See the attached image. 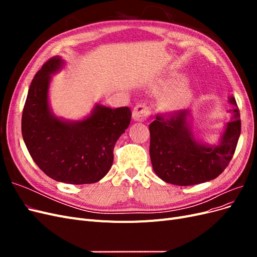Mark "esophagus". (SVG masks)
I'll list each match as a JSON object with an SVG mask.
<instances>
[{
  "instance_id": "esophagus-1",
  "label": "esophagus",
  "mask_w": 257,
  "mask_h": 257,
  "mask_svg": "<svg viewBox=\"0 0 257 257\" xmlns=\"http://www.w3.org/2000/svg\"><path fill=\"white\" fill-rule=\"evenodd\" d=\"M150 115V108L146 104H138L133 110V119L135 121L144 122L147 121Z\"/></svg>"
}]
</instances>
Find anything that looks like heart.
<instances>
[{
  "label": "heart",
  "mask_w": 257,
  "mask_h": 257,
  "mask_svg": "<svg viewBox=\"0 0 257 257\" xmlns=\"http://www.w3.org/2000/svg\"><path fill=\"white\" fill-rule=\"evenodd\" d=\"M182 80L180 76L174 75L166 80L164 83L165 87H174L175 84L179 83ZM192 98V92L191 90L186 87L185 84H182L180 88H179L174 94L169 97V99L166 102V106L168 108H172V109H177V108H180L184 105L188 104Z\"/></svg>",
  "instance_id": "obj_1"
}]
</instances>
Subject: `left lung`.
<instances>
[{"label":"left lung","mask_w":257,"mask_h":257,"mask_svg":"<svg viewBox=\"0 0 257 257\" xmlns=\"http://www.w3.org/2000/svg\"><path fill=\"white\" fill-rule=\"evenodd\" d=\"M231 120L217 146H205L193 138L189 110L158 114L150 125V158L153 170L163 181L193 185L220 176L235 153L241 131L239 108L234 96Z\"/></svg>","instance_id":"8db88e82"}]
</instances>
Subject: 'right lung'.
Instances as JSON below:
<instances>
[{
  "mask_svg": "<svg viewBox=\"0 0 257 257\" xmlns=\"http://www.w3.org/2000/svg\"><path fill=\"white\" fill-rule=\"evenodd\" d=\"M49 59L31 82L22 111L21 132L35 164L53 180L87 184L99 181L112 165L113 148L131 122L128 107L96 105L87 119L64 121L51 112L48 89L51 74L63 65Z\"/></svg>",
  "mask_w": 257,
  "mask_h": 257,
  "instance_id": "1",
  "label": "right lung"
}]
</instances>
